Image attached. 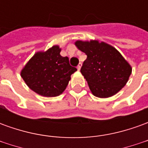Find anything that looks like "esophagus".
<instances>
[{
    "label": "esophagus",
    "instance_id": "34e87169",
    "mask_svg": "<svg viewBox=\"0 0 148 148\" xmlns=\"http://www.w3.org/2000/svg\"><path fill=\"white\" fill-rule=\"evenodd\" d=\"M82 63H81V62H79V64L77 65V70H78V71H80L81 70V67H82Z\"/></svg>",
    "mask_w": 148,
    "mask_h": 148
}]
</instances>
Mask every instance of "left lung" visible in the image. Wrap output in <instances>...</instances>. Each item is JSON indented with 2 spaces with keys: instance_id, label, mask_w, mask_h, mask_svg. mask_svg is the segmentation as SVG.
<instances>
[{
  "instance_id": "left-lung-1",
  "label": "left lung",
  "mask_w": 148,
  "mask_h": 148,
  "mask_svg": "<svg viewBox=\"0 0 148 148\" xmlns=\"http://www.w3.org/2000/svg\"><path fill=\"white\" fill-rule=\"evenodd\" d=\"M74 44L87 55L81 73L94 96L109 97L126 85L132 66L115 47L98 40H77Z\"/></svg>"
}]
</instances>
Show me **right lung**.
<instances>
[{"label":"right lung","instance_id":"add662e5","mask_svg":"<svg viewBox=\"0 0 148 148\" xmlns=\"http://www.w3.org/2000/svg\"><path fill=\"white\" fill-rule=\"evenodd\" d=\"M61 48L53 46L46 51L36 52L21 72L31 90L43 97L60 95L66 90L71 74L77 69L70 65L68 57L60 55Z\"/></svg>","mask_w":148,"mask_h":148}]
</instances>
